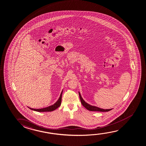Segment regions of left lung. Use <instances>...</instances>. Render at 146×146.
Returning <instances> with one entry per match:
<instances>
[{
    "instance_id": "8db88e82",
    "label": "left lung",
    "mask_w": 146,
    "mask_h": 146,
    "mask_svg": "<svg viewBox=\"0 0 146 146\" xmlns=\"http://www.w3.org/2000/svg\"><path fill=\"white\" fill-rule=\"evenodd\" d=\"M79 97H80L81 104H82V106L85 108H86L87 110H89V111H100V112H108V111H110V110H112V108H111V109H106V110H105V109H102V108H98V107L95 106H91L90 104H87V102H85L84 100L83 99L82 97L81 96L80 93L79 91Z\"/></svg>"
}]
</instances>
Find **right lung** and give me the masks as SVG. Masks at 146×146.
Segmentation results:
<instances>
[{
	"mask_svg": "<svg viewBox=\"0 0 146 146\" xmlns=\"http://www.w3.org/2000/svg\"><path fill=\"white\" fill-rule=\"evenodd\" d=\"M63 90H62L59 99L58 100L57 102H56V103L52 105L51 106H49L48 107L46 108H40V109H35V108H30L31 110L36 111H38V112H49V111H52L53 110H56L57 108H59L60 106H61V104L62 100V92H63Z\"/></svg>",
	"mask_w": 146,
	"mask_h": 146,
	"instance_id": "add662e5",
	"label": "right lung"
}]
</instances>
